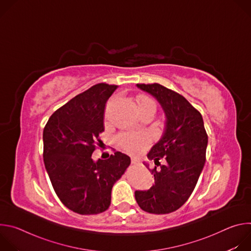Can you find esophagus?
<instances>
[{
	"instance_id": "obj_1",
	"label": "esophagus",
	"mask_w": 251,
	"mask_h": 251,
	"mask_svg": "<svg viewBox=\"0 0 251 251\" xmlns=\"http://www.w3.org/2000/svg\"><path fill=\"white\" fill-rule=\"evenodd\" d=\"M131 163H132V164H137V160L134 159V158H132V159H131Z\"/></svg>"
}]
</instances>
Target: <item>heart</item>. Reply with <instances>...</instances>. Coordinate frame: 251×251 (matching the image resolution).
<instances>
[{
  "instance_id": "heart-1",
  "label": "heart",
  "mask_w": 251,
  "mask_h": 251,
  "mask_svg": "<svg viewBox=\"0 0 251 251\" xmlns=\"http://www.w3.org/2000/svg\"><path fill=\"white\" fill-rule=\"evenodd\" d=\"M142 100H150L144 98ZM152 101V100H151ZM148 140V135L144 132L142 133H126L119 136V142L125 149L138 150L145 144Z\"/></svg>"
}]
</instances>
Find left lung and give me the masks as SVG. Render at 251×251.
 <instances>
[{"label":"left lung","mask_w":251,"mask_h":251,"mask_svg":"<svg viewBox=\"0 0 251 251\" xmlns=\"http://www.w3.org/2000/svg\"><path fill=\"white\" fill-rule=\"evenodd\" d=\"M137 87L158 100L166 122L161 139L147 155L156 165L149 169L155 184L148 191H136L135 199L147 212L170 213L188 201L198 183L205 162L207 134L201 114L181 94L158 83Z\"/></svg>","instance_id":"obj_1"}]
</instances>
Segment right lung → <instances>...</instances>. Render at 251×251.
<instances>
[{
	"label": "right lung",
	"instance_id": "add662e5",
	"mask_svg": "<svg viewBox=\"0 0 251 251\" xmlns=\"http://www.w3.org/2000/svg\"><path fill=\"white\" fill-rule=\"evenodd\" d=\"M117 87L93 85L57 109L44 129V162L53 190L67 208L79 214L108 208L113 185L131 163L121 152L106 160L91 157L101 143L105 104Z\"/></svg>",
	"mask_w": 251,
	"mask_h": 251
}]
</instances>
